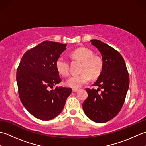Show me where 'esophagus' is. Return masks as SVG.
Listing matches in <instances>:
<instances>
[{"mask_svg": "<svg viewBox=\"0 0 146 146\" xmlns=\"http://www.w3.org/2000/svg\"><path fill=\"white\" fill-rule=\"evenodd\" d=\"M78 89H76V88H73L72 89V92H78Z\"/></svg>", "mask_w": 146, "mask_h": 146, "instance_id": "1", "label": "esophagus"}]
</instances>
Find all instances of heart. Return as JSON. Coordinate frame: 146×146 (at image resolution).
I'll list each match as a JSON object with an SVG mask.
<instances>
[{
    "mask_svg": "<svg viewBox=\"0 0 146 146\" xmlns=\"http://www.w3.org/2000/svg\"><path fill=\"white\" fill-rule=\"evenodd\" d=\"M73 58L83 61L81 73L79 75L71 76L66 82V85L73 88L82 87L88 83L92 78H97L100 74L102 69V63L100 59L93 56L92 52L85 48H80L71 52ZM55 66L58 73L62 76H66L69 75V63L63 56H60L55 63Z\"/></svg>",
    "mask_w": 146,
    "mask_h": 146,
    "instance_id": "heart-1",
    "label": "heart"
}]
</instances>
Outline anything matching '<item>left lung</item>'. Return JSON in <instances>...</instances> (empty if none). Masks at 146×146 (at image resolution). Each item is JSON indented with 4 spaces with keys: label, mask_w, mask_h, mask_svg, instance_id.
Listing matches in <instances>:
<instances>
[{
    "label": "left lung",
    "mask_w": 146,
    "mask_h": 146,
    "mask_svg": "<svg viewBox=\"0 0 146 146\" xmlns=\"http://www.w3.org/2000/svg\"><path fill=\"white\" fill-rule=\"evenodd\" d=\"M90 42L100 52L103 61L101 73L93 84L100 88H86L88 96L82 106L90 119L102 123L119 113L129 89V75L125 61L119 52L99 40ZM100 89L102 91L99 92Z\"/></svg>",
    "instance_id": "1"
}]
</instances>
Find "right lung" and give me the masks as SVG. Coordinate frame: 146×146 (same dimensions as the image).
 <instances>
[{
    "instance_id": "obj_1",
    "label": "right lung",
    "mask_w": 146,
    "mask_h": 146,
    "mask_svg": "<svg viewBox=\"0 0 146 146\" xmlns=\"http://www.w3.org/2000/svg\"><path fill=\"white\" fill-rule=\"evenodd\" d=\"M66 44L46 41L26 51L17 68L16 80L22 104L37 119L49 120L63 110L71 88L53 86L61 82L55 66Z\"/></svg>"
}]
</instances>
